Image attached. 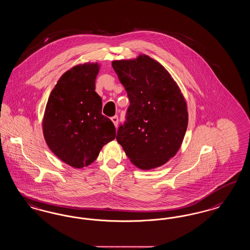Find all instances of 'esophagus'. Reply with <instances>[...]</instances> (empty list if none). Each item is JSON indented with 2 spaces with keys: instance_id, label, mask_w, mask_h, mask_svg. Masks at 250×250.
Returning a JSON list of instances; mask_svg holds the SVG:
<instances>
[{
  "instance_id": "obj_1",
  "label": "esophagus",
  "mask_w": 250,
  "mask_h": 250,
  "mask_svg": "<svg viewBox=\"0 0 250 250\" xmlns=\"http://www.w3.org/2000/svg\"><path fill=\"white\" fill-rule=\"evenodd\" d=\"M111 121H112V123L114 124V125H115V127H117V125H118V116L117 115H115V116H113V117H111Z\"/></svg>"
}]
</instances>
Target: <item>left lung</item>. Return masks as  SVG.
Masks as SVG:
<instances>
[{"instance_id": "8db88e82", "label": "left lung", "mask_w": 250, "mask_h": 250, "mask_svg": "<svg viewBox=\"0 0 250 250\" xmlns=\"http://www.w3.org/2000/svg\"><path fill=\"white\" fill-rule=\"evenodd\" d=\"M111 65L130 102L116 140L140 169L159 167L176 155L184 139L188 126L184 96L166 68L147 55L113 60Z\"/></svg>"}]
</instances>
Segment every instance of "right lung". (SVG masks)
I'll list each match as a JSON object with an SVG mask.
<instances>
[{
    "mask_svg": "<svg viewBox=\"0 0 250 250\" xmlns=\"http://www.w3.org/2000/svg\"><path fill=\"white\" fill-rule=\"evenodd\" d=\"M100 68L96 62L78 64L67 70L45 106V142L58 158L74 168L88 167L103 146L116 137L113 123L101 114V98L95 91Z\"/></svg>",
    "mask_w": 250,
    "mask_h": 250,
    "instance_id": "1",
    "label": "right lung"
}]
</instances>
